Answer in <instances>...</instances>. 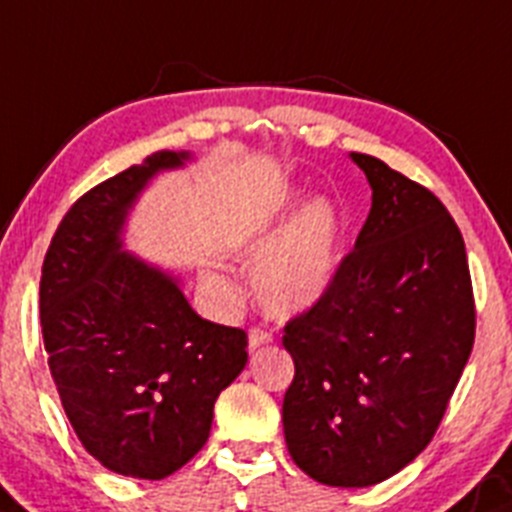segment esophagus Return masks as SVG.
<instances>
[{
  "label": "esophagus",
  "instance_id": "34e87169",
  "mask_svg": "<svg viewBox=\"0 0 512 512\" xmlns=\"http://www.w3.org/2000/svg\"><path fill=\"white\" fill-rule=\"evenodd\" d=\"M247 341H250V348L255 351V348L267 346V343L272 341V333L265 331V328H250V333H247Z\"/></svg>",
  "mask_w": 512,
  "mask_h": 512
}]
</instances>
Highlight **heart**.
Returning a JSON list of instances; mask_svg holds the SVG:
<instances>
[{"label":"heart","mask_w":512,"mask_h":512,"mask_svg":"<svg viewBox=\"0 0 512 512\" xmlns=\"http://www.w3.org/2000/svg\"><path fill=\"white\" fill-rule=\"evenodd\" d=\"M303 209V199L288 197L267 214L247 240V252L262 257L255 267V293L275 315L310 308L331 288L338 270L341 217L328 202Z\"/></svg>","instance_id":"b5f03b06"}]
</instances>
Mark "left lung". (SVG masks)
<instances>
[{
	"mask_svg": "<svg viewBox=\"0 0 512 512\" xmlns=\"http://www.w3.org/2000/svg\"><path fill=\"white\" fill-rule=\"evenodd\" d=\"M371 212L331 288L285 323V444L333 487H369L432 442L475 343L465 240L427 186L351 154Z\"/></svg>",
	"mask_w": 512,
	"mask_h": 512,
	"instance_id": "1",
	"label": "left lung"
}]
</instances>
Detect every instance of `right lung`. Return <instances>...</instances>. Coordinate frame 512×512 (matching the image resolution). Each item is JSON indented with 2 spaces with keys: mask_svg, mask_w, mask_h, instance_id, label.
Segmentation results:
<instances>
[{
  "mask_svg": "<svg viewBox=\"0 0 512 512\" xmlns=\"http://www.w3.org/2000/svg\"><path fill=\"white\" fill-rule=\"evenodd\" d=\"M181 161L159 151L85 191L42 262V341L62 409L100 465L138 480L202 450L219 391L247 364L242 328L199 318L174 280L121 252L136 194Z\"/></svg>",
  "mask_w": 512,
  "mask_h": 512,
  "instance_id": "add662e5",
  "label": "right lung"
}]
</instances>
